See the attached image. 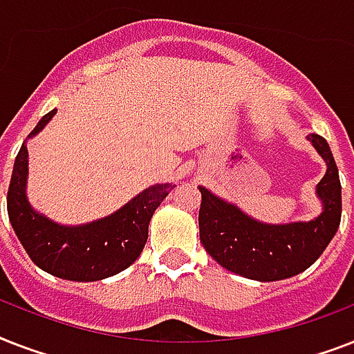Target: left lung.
Here are the masks:
<instances>
[{
	"label": "left lung",
	"instance_id": "obj_1",
	"mask_svg": "<svg viewBox=\"0 0 354 354\" xmlns=\"http://www.w3.org/2000/svg\"><path fill=\"white\" fill-rule=\"evenodd\" d=\"M308 139L327 161V172L318 183L324 213L314 221L283 226L261 224L233 204L200 187V242L205 252L226 270L255 281L286 279L307 270L335 236L342 216L338 167L322 136L308 133Z\"/></svg>",
	"mask_w": 354,
	"mask_h": 354
}]
</instances>
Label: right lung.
Instances as JSON below:
<instances>
[{
    "mask_svg": "<svg viewBox=\"0 0 354 354\" xmlns=\"http://www.w3.org/2000/svg\"><path fill=\"white\" fill-rule=\"evenodd\" d=\"M55 112L46 113L30 136L40 132ZM25 178L27 147L21 145L8 185V218L30 261L68 281H99L128 268L143 252L156 207L174 187L169 183L154 185L102 221L66 227L30 209L25 198Z\"/></svg>",
    "mask_w": 354,
    "mask_h": 354,
    "instance_id": "1",
    "label": "right lung"
}]
</instances>
